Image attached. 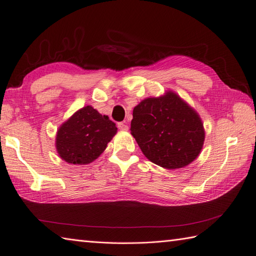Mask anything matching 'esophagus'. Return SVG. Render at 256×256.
<instances>
[{
  "mask_svg": "<svg viewBox=\"0 0 256 256\" xmlns=\"http://www.w3.org/2000/svg\"><path fill=\"white\" fill-rule=\"evenodd\" d=\"M118 129L120 130H128V126H127V124H126V122H118Z\"/></svg>",
  "mask_w": 256,
  "mask_h": 256,
  "instance_id": "34e87169",
  "label": "esophagus"
}]
</instances>
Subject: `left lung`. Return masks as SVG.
I'll return each mask as SVG.
<instances>
[{
  "instance_id": "left-lung-1",
  "label": "left lung",
  "mask_w": 256,
  "mask_h": 256,
  "mask_svg": "<svg viewBox=\"0 0 256 256\" xmlns=\"http://www.w3.org/2000/svg\"><path fill=\"white\" fill-rule=\"evenodd\" d=\"M132 115L131 134L152 164L175 170L198 157L205 140L202 120L176 92L142 100Z\"/></svg>"
}]
</instances>
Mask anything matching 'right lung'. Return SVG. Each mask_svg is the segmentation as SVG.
I'll use <instances>...</instances> for the list:
<instances>
[{
  "instance_id": "1",
  "label": "right lung",
  "mask_w": 256,
  "mask_h": 256,
  "mask_svg": "<svg viewBox=\"0 0 256 256\" xmlns=\"http://www.w3.org/2000/svg\"><path fill=\"white\" fill-rule=\"evenodd\" d=\"M116 132L118 128L106 115L86 106L60 126L56 147L67 164H88L104 152Z\"/></svg>"
}]
</instances>
